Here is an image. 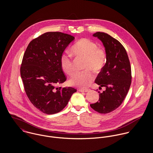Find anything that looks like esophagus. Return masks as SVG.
<instances>
[{
    "label": "esophagus",
    "instance_id": "34e87169",
    "mask_svg": "<svg viewBox=\"0 0 153 153\" xmlns=\"http://www.w3.org/2000/svg\"><path fill=\"white\" fill-rule=\"evenodd\" d=\"M91 90L89 89H79L78 91L82 92H89Z\"/></svg>",
    "mask_w": 153,
    "mask_h": 153
}]
</instances>
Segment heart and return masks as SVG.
<instances>
[{"label": "heart", "instance_id": "heart-1", "mask_svg": "<svg viewBox=\"0 0 153 153\" xmlns=\"http://www.w3.org/2000/svg\"><path fill=\"white\" fill-rule=\"evenodd\" d=\"M72 52L76 57L85 58L84 69L87 70L75 73L70 79L69 84L77 87H87L94 79V75L90 69L98 72L104 68L107 59L106 52L94 41L87 38H82L72 46ZM60 64L67 75H72L74 67L70 53H64L61 55Z\"/></svg>", "mask_w": 153, "mask_h": 153}]
</instances>
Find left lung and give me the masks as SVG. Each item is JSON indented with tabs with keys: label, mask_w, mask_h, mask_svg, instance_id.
Instances as JSON below:
<instances>
[{
	"label": "left lung",
	"mask_w": 153,
	"mask_h": 153,
	"mask_svg": "<svg viewBox=\"0 0 153 153\" xmlns=\"http://www.w3.org/2000/svg\"><path fill=\"white\" fill-rule=\"evenodd\" d=\"M100 39L105 49L107 61L95 82L105 91L100 93L98 102L91 107L101 114H107L119 107L124 100L131 83V69L127 51L118 40L104 32L93 35Z\"/></svg>",
	"instance_id": "left-lung-1"
}]
</instances>
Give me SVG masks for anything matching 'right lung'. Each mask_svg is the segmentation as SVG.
Here are the masks:
<instances>
[{"mask_svg": "<svg viewBox=\"0 0 153 153\" xmlns=\"http://www.w3.org/2000/svg\"><path fill=\"white\" fill-rule=\"evenodd\" d=\"M74 39L60 32H46L33 39L23 55L21 75L25 92L31 103L45 114L62 111L76 92L74 88L56 86L66 80L60 58Z\"/></svg>", "mask_w": 153, "mask_h": 153, "instance_id": "obj_1", "label": "right lung"}]
</instances>
